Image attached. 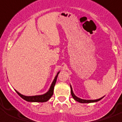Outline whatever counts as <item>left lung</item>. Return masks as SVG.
Returning <instances> with one entry per match:
<instances>
[{"instance_id": "1", "label": "left lung", "mask_w": 122, "mask_h": 122, "mask_svg": "<svg viewBox=\"0 0 122 122\" xmlns=\"http://www.w3.org/2000/svg\"><path fill=\"white\" fill-rule=\"evenodd\" d=\"M70 88H71V94H72V96L75 100L76 101L78 102H80V103H92V102H98L99 100H100L101 99H102V98H100L99 99H97V100H83V99H81V98H78L77 97L75 96L74 95V93L73 92V90H72V86H70Z\"/></svg>"}]
</instances>
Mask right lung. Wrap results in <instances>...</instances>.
Here are the masks:
<instances>
[{
  "mask_svg": "<svg viewBox=\"0 0 122 122\" xmlns=\"http://www.w3.org/2000/svg\"><path fill=\"white\" fill-rule=\"evenodd\" d=\"M59 72L57 73V75L55 76V78H54V81L52 83V85L50 86V88H49V90L47 92V93H45L44 95H35V96H25V95H23L22 94H20V93H19L17 90H15L16 92L17 93L18 95L19 96L22 97L23 99H24L27 102H45L48 101L51 97L52 96L53 93H54V86L55 85V83H56V81H57V78L58 77V75H59Z\"/></svg>",
  "mask_w": 122,
  "mask_h": 122,
  "instance_id": "1",
  "label": "right lung"
}]
</instances>
